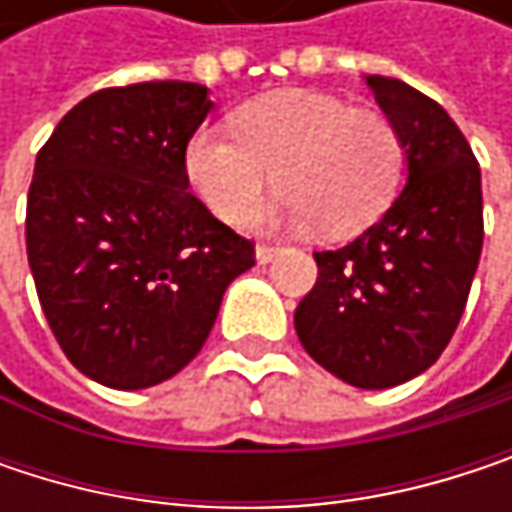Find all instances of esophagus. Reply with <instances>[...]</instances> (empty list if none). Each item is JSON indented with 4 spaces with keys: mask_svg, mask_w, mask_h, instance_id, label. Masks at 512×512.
Instances as JSON below:
<instances>
[{
    "mask_svg": "<svg viewBox=\"0 0 512 512\" xmlns=\"http://www.w3.org/2000/svg\"><path fill=\"white\" fill-rule=\"evenodd\" d=\"M278 246H266V243H260L255 249V257H257V263H269V260H275L278 257Z\"/></svg>",
    "mask_w": 512,
    "mask_h": 512,
    "instance_id": "1",
    "label": "esophagus"
}]
</instances>
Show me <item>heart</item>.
<instances>
[{
  "instance_id": "obj_1",
  "label": "heart",
  "mask_w": 512,
  "mask_h": 512,
  "mask_svg": "<svg viewBox=\"0 0 512 512\" xmlns=\"http://www.w3.org/2000/svg\"><path fill=\"white\" fill-rule=\"evenodd\" d=\"M234 132L198 130L183 154L195 195L237 222L271 182L275 205L246 216L249 225L314 228L347 240L370 228L397 198L406 145L391 118L317 91H275L234 115Z\"/></svg>"
}]
</instances>
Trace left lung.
Listing matches in <instances>:
<instances>
[{"instance_id":"1","label":"left lung","mask_w":512,"mask_h":512,"mask_svg":"<svg viewBox=\"0 0 512 512\" xmlns=\"http://www.w3.org/2000/svg\"><path fill=\"white\" fill-rule=\"evenodd\" d=\"M406 145V186L350 246L314 252L296 308L305 353L356 388L424 373L457 332L483 249L480 168L451 115L391 76H364Z\"/></svg>"}]
</instances>
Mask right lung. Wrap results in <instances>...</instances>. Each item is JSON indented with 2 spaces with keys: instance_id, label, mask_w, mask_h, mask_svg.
<instances>
[{
  "instance_id": "obj_1",
  "label": "right lung",
  "mask_w": 512,
  "mask_h": 512,
  "mask_svg": "<svg viewBox=\"0 0 512 512\" xmlns=\"http://www.w3.org/2000/svg\"><path fill=\"white\" fill-rule=\"evenodd\" d=\"M213 100L198 82L103 88L76 103L35 159L26 252L64 356L139 391L201 353L252 240L189 192L183 154Z\"/></svg>"
}]
</instances>
